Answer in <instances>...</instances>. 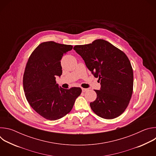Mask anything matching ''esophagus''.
Masks as SVG:
<instances>
[{
  "mask_svg": "<svg viewBox=\"0 0 156 156\" xmlns=\"http://www.w3.org/2000/svg\"><path fill=\"white\" fill-rule=\"evenodd\" d=\"M81 90H82V91H83V93H84V92H86V91H87V89H86V88H82Z\"/></svg>",
  "mask_w": 156,
  "mask_h": 156,
  "instance_id": "esophagus-1",
  "label": "esophagus"
}]
</instances>
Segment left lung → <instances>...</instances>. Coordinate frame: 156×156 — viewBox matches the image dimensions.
<instances>
[{
    "label": "left lung",
    "instance_id": "1",
    "mask_svg": "<svg viewBox=\"0 0 156 156\" xmlns=\"http://www.w3.org/2000/svg\"><path fill=\"white\" fill-rule=\"evenodd\" d=\"M73 49L101 81V90H94L97 98L90 103L93 112L105 119L120 116L128 107L133 93V72L128 57L104 39L76 45Z\"/></svg>",
    "mask_w": 156,
    "mask_h": 156
}]
</instances>
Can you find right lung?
Instances as JSON below:
<instances>
[{
  "instance_id": "add662e5",
  "label": "right lung",
  "mask_w": 156,
  "mask_h": 156,
  "mask_svg": "<svg viewBox=\"0 0 156 156\" xmlns=\"http://www.w3.org/2000/svg\"><path fill=\"white\" fill-rule=\"evenodd\" d=\"M73 46L44 42L34 50L27 63L23 79L26 98L31 107L49 120L62 118L72 110L80 87L69 90L58 87L55 77L62 73L60 60Z\"/></svg>"
}]
</instances>
